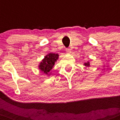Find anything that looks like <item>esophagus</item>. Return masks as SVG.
Returning <instances> with one entry per match:
<instances>
[{
	"mask_svg": "<svg viewBox=\"0 0 120 120\" xmlns=\"http://www.w3.org/2000/svg\"><path fill=\"white\" fill-rule=\"evenodd\" d=\"M65 51H66V53L67 54H70L71 53V50L70 49H66V50H65Z\"/></svg>",
	"mask_w": 120,
	"mask_h": 120,
	"instance_id": "1",
	"label": "esophagus"
}]
</instances>
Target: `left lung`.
<instances>
[{
  "label": "left lung",
  "mask_w": 120,
  "mask_h": 120,
  "mask_svg": "<svg viewBox=\"0 0 120 120\" xmlns=\"http://www.w3.org/2000/svg\"><path fill=\"white\" fill-rule=\"evenodd\" d=\"M83 65H84L85 67H90V63L88 62H88H85V63L83 64Z\"/></svg>",
  "instance_id": "8db88e82"
}]
</instances>
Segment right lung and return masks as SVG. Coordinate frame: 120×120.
I'll use <instances>...</instances> for the list:
<instances>
[{"instance_id": "1", "label": "right lung", "mask_w": 120, "mask_h": 120, "mask_svg": "<svg viewBox=\"0 0 120 120\" xmlns=\"http://www.w3.org/2000/svg\"><path fill=\"white\" fill-rule=\"evenodd\" d=\"M58 58L59 55L58 53H49L39 64V70L46 76H50L51 75L50 71L54 67L55 62H56Z\"/></svg>"}]
</instances>
